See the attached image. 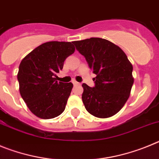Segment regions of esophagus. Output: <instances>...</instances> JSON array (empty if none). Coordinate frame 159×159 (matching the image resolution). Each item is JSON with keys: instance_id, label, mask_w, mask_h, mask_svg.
<instances>
[{"instance_id": "obj_1", "label": "esophagus", "mask_w": 159, "mask_h": 159, "mask_svg": "<svg viewBox=\"0 0 159 159\" xmlns=\"http://www.w3.org/2000/svg\"><path fill=\"white\" fill-rule=\"evenodd\" d=\"M72 84H74V85H79V84H80V83L76 82V81H72Z\"/></svg>"}]
</instances>
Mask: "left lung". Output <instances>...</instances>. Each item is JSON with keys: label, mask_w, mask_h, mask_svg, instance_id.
I'll use <instances>...</instances> for the list:
<instances>
[{"label": "left lung", "mask_w": 159, "mask_h": 159, "mask_svg": "<svg viewBox=\"0 0 159 159\" xmlns=\"http://www.w3.org/2000/svg\"><path fill=\"white\" fill-rule=\"evenodd\" d=\"M73 43L96 75L94 88L82 84L86 110L97 118L115 116L127 101L134 84L133 66L127 55L119 46L102 38L92 37Z\"/></svg>", "instance_id": "8db88e82"}]
</instances>
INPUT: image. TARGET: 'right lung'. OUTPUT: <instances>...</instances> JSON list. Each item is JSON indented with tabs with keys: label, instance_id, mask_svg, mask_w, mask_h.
I'll return each instance as SVG.
<instances>
[{
	"label": "right lung",
	"instance_id": "obj_1",
	"mask_svg": "<svg viewBox=\"0 0 159 159\" xmlns=\"http://www.w3.org/2000/svg\"><path fill=\"white\" fill-rule=\"evenodd\" d=\"M71 42L50 41L32 50L19 66L20 93L32 113L43 119L62 114L73 84L57 80L67 57L74 53Z\"/></svg>",
	"mask_w": 159,
	"mask_h": 159
}]
</instances>
